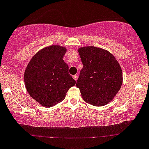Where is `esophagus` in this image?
<instances>
[{
    "mask_svg": "<svg viewBox=\"0 0 149 149\" xmlns=\"http://www.w3.org/2000/svg\"><path fill=\"white\" fill-rule=\"evenodd\" d=\"M73 79H74L75 80H76V81H77L78 78H79V76H78V75H74V76H73Z\"/></svg>",
    "mask_w": 149,
    "mask_h": 149,
    "instance_id": "esophagus-1",
    "label": "esophagus"
}]
</instances>
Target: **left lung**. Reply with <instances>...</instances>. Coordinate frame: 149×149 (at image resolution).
I'll list each match as a JSON object with an SVG mask.
<instances>
[{
  "mask_svg": "<svg viewBox=\"0 0 149 149\" xmlns=\"http://www.w3.org/2000/svg\"><path fill=\"white\" fill-rule=\"evenodd\" d=\"M83 67L76 86L84 101L102 106L113 99L123 83L120 66L106 50L94 46L79 48Z\"/></svg>",
  "mask_w": 149,
  "mask_h": 149,
  "instance_id": "1",
  "label": "left lung"
}]
</instances>
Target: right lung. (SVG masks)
Wrapping results in <instances>:
<instances>
[{
	"mask_svg": "<svg viewBox=\"0 0 149 149\" xmlns=\"http://www.w3.org/2000/svg\"><path fill=\"white\" fill-rule=\"evenodd\" d=\"M65 52L63 46H48L36 54L26 67L24 82L28 93L45 107L61 102L68 89L76 85L63 60Z\"/></svg>",
	"mask_w": 149,
	"mask_h": 149,
	"instance_id": "right-lung-1",
	"label": "right lung"
}]
</instances>
